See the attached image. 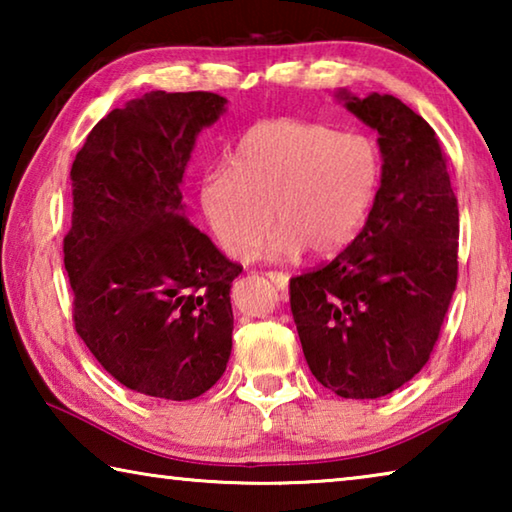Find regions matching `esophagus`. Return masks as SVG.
Instances as JSON below:
<instances>
[{"mask_svg": "<svg viewBox=\"0 0 512 512\" xmlns=\"http://www.w3.org/2000/svg\"><path fill=\"white\" fill-rule=\"evenodd\" d=\"M268 275V280H271L277 289L280 291H284L289 287V275L287 273H280V271H271V273H266Z\"/></svg>", "mask_w": 512, "mask_h": 512, "instance_id": "1", "label": "esophagus"}]
</instances>
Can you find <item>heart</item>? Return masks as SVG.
Segmentation results:
<instances>
[{"label": "heart", "mask_w": 512, "mask_h": 512, "mask_svg": "<svg viewBox=\"0 0 512 512\" xmlns=\"http://www.w3.org/2000/svg\"><path fill=\"white\" fill-rule=\"evenodd\" d=\"M381 151L366 133L318 121L262 119L235 144L230 167L205 173L201 207L223 253L248 262L271 228V257L341 253L375 205Z\"/></svg>", "instance_id": "1"}]
</instances>
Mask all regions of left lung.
Listing matches in <instances>:
<instances>
[{
    "instance_id": "8db88e82",
    "label": "left lung",
    "mask_w": 512,
    "mask_h": 512,
    "mask_svg": "<svg viewBox=\"0 0 512 512\" xmlns=\"http://www.w3.org/2000/svg\"><path fill=\"white\" fill-rule=\"evenodd\" d=\"M379 133L381 185L363 230L332 262L291 277V314L311 375L375 400L429 361L458 280V205L443 149L393 97L339 92Z\"/></svg>"
}]
</instances>
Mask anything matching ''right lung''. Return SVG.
<instances>
[{"instance_id": "1", "label": "right lung", "mask_w": 512, "mask_h": 512, "mask_svg": "<svg viewBox=\"0 0 512 512\" xmlns=\"http://www.w3.org/2000/svg\"><path fill=\"white\" fill-rule=\"evenodd\" d=\"M223 110L214 92H146L92 128L69 171L74 327L119 384L160 400L210 391L232 350L230 284L244 266L180 203L196 135Z\"/></svg>"}]
</instances>
